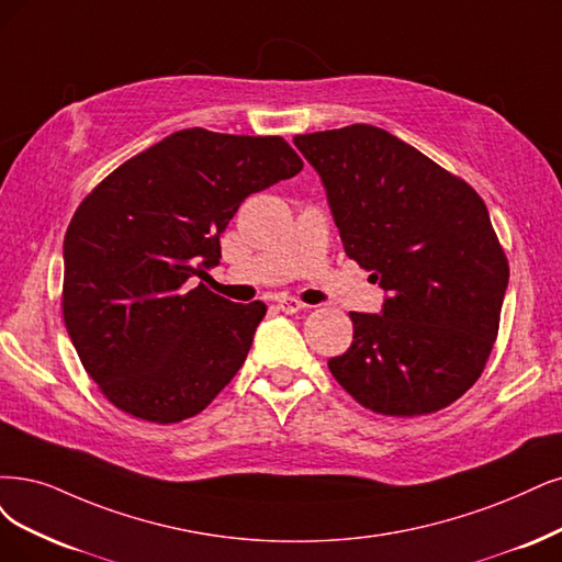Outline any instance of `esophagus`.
I'll return each mask as SVG.
<instances>
[{"instance_id":"obj_1","label":"esophagus","mask_w":562,"mask_h":562,"mask_svg":"<svg viewBox=\"0 0 562 562\" xmlns=\"http://www.w3.org/2000/svg\"><path fill=\"white\" fill-rule=\"evenodd\" d=\"M278 307L286 315H294V313H299V310H303L305 305L301 301L292 299V296H282V299H278Z\"/></svg>"}]
</instances>
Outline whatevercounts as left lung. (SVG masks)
<instances>
[{
  "mask_svg": "<svg viewBox=\"0 0 562 562\" xmlns=\"http://www.w3.org/2000/svg\"><path fill=\"white\" fill-rule=\"evenodd\" d=\"M294 143L324 182L347 257L389 294L382 315L349 313L355 340L328 370L351 398L386 417L459 401L491 357L509 282L486 203L372 124Z\"/></svg>",
  "mask_w": 562,
  "mask_h": 562,
  "instance_id": "left-lung-1",
  "label": "left lung"
}]
</instances>
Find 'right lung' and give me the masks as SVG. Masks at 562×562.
I'll use <instances>...</instances> for the list:
<instances>
[{
    "label": "right lung",
    "mask_w": 562,
    "mask_h": 562,
    "mask_svg": "<svg viewBox=\"0 0 562 562\" xmlns=\"http://www.w3.org/2000/svg\"><path fill=\"white\" fill-rule=\"evenodd\" d=\"M301 169L282 136L192 127L120 164L82 199L65 236L61 315L117 409L178 424L234 380L266 305L232 303L190 278L220 263V236L249 194Z\"/></svg>",
    "instance_id": "add662e5"
}]
</instances>
